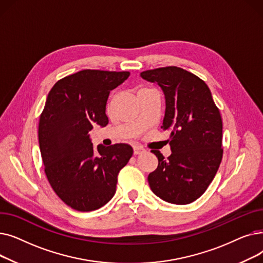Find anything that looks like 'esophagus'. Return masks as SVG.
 <instances>
[{"label": "esophagus", "mask_w": 263, "mask_h": 263, "mask_svg": "<svg viewBox=\"0 0 263 263\" xmlns=\"http://www.w3.org/2000/svg\"><path fill=\"white\" fill-rule=\"evenodd\" d=\"M143 151H144V149L141 148V147H139V146H134V147H133V154H134V156L141 155V154L143 153Z\"/></svg>", "instance_id": "obj_1"}]
</instances>
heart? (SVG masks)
I'll use <instances>...</instances> for the list:
<instances>
[{
	"instance_id": "obj_1",
	"label": "heart",
	"mask_w": 263,
	"mask_h": 263,
	"mask_svg": "<svg viewBox=\"0 0 263 263\" xmlns=\"http://www.w3.org/2000/svg\"><path fill=\"white\" fill-rule=\"evenodd\" d=\"M143 90H148V89H147V88H143V89H141L140 91H143Z\"/></svg>"
}]
</instances>
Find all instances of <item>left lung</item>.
Wrapping results in <instances>:
<instances>
[{
	"label": "left lung",
	"instance_id": "1",
	"mask_svg": "<svg viewBox=\"0 0 263 263\" xmlns=\"http://www.w3.org/2000/svg\"><path fill=\"white\" fill-rule=\"evenodd\" d=\"M141 77L162 88L166 103L162 129L171 132L172 155L167 159L159 150H151L159 164L148 176L150 189L167 202L191 203L208 189L222 162L219 109L204 81L182 68H157Z\"/></svg>",
	"mask_w": 263,
	"mask_h": 263
}]
</instances>
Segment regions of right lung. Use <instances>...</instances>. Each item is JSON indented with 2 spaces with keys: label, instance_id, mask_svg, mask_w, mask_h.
Segmentation results:
<instances>
[{
  "label": "right lung",
  "instance_id": "right-lung-1",
  "mask_svg": "<svg viewBox=\"0 0 263 263\" xmlns=\"http://www.w3.org/2000/svg\"><path fill=\"white\" fill-rule=\"evenodd\" d=\"M129 76L86 69L58 81L47 97L38 128L45 173L57 195L77 211H93L112 199L117 176L133 155L128 144L95 150L88 134L108 123L109 91Z\"/></svg>",
  "mask_w": 263,
  "mask_h": 263
}]
</instances>
